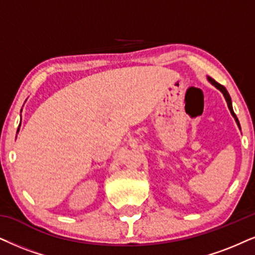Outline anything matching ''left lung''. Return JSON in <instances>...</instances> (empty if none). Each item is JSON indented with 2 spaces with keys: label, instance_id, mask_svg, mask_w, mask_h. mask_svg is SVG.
Segmentation results:
<instances>
[{
  "label": "left lung",
  "instance_id": "8db88e82",
  "mask_svg": "<svg viewBox=\"0 0 255 255\" xmlns=\"http://www.w3.org/2000/svg\"><path fill=\"white\" fill-rule=\"evenodd\" d=\"M207 80H208L209 82L212 83V85H213V86L215 87V88H218V89L220 90V92L222 93V94H224V96H225V100H226V102H227V106H228V108H230V111H231V114L233 115V118L235 119V121H237V124H238V126H239V128H240L239 120H238L237 115H235V113H234V111H233V107H232V100H231V96H230V94H228L227 89L225 88V87L222 86V85H220V83H218L217 81H215V80L212 79V77H207Z\"/></svg>",
  "mask_w": 255,
  "mask_h": 255
}]
</instances>
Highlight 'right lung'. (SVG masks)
Returning <instances> with one entry per match:
<instances>
[{
	"label": "right lung",
	"instance_id": "add662e5",
	"mask_svg": "<svg viewBox=\"0 0 255 255\" xmlns=\"http://www.w3.org/2000/svg\"><path fill=\"white\" fill-rule=\"evenodd\" d=\"M22 112V111H21ZM20 125H21V122H20ZM18 130H20V126H18V128H17V133H18Z\"/></svg>",
	"mask_w": 255,
	"mask_h": 255
}]
</instances>
